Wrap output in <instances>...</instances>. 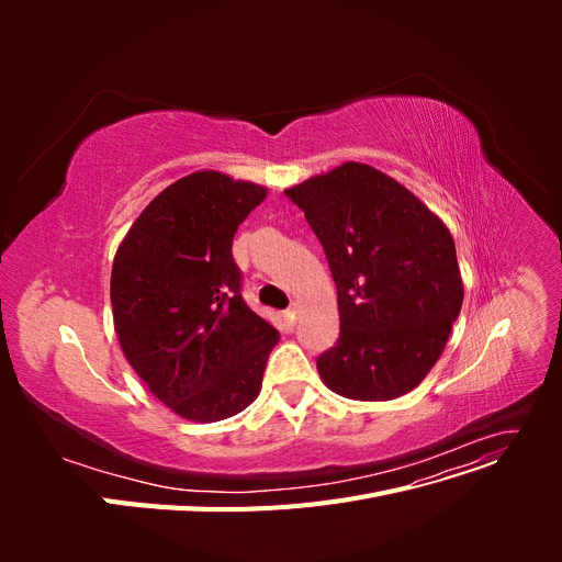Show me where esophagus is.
<instances>
[{
    "label": "esophagus",
    "mask_w": 562,
    "mask_h": 562,
    "mask_svg": "<svg viewBox=\"0 0 562 562\" xmlns=\"http://www.w3.org/2000/svg\"><path fill=\"white\" fill-rule=\"evenodd\" d=\"M297 314H300V304L297 302H293L291 304V307H288V312L283 314V318H285V323H288V326H295V321H297Z\"/></svg>",
    "instance_id": "34e87169"
}]
</instances>
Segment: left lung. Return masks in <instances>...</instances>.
Here are the masks:
<instances>
[{
    "label": "left lung",
    "instance_id": "obj_1",
    "mask_svg": "<svg viewBox=\"0 0 562 562\" xmlns=\"http://www.w3.org/2000/svg\"><path fill=\"white\" fill-rule=\"evenodd\" d=\"M326 250L339 337L318 375L351 401L413 391L443 353L464 283L452 234L407 187L368 164L288 187Z\"/></svg>",
    "mask_w": 562,
    "mask_h": 562
}]
</instances>
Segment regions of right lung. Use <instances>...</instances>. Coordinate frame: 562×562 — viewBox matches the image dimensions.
Listing matches in <instances>:
<instances>
[{"label": "right lung", "instance_id": "1", "mask_svg": "<svg viewBox=\"0 0 562 562\" xmlns=\"http://www.w3.org/2000/svg\"><path fill=\"white\" fill-rule=\"evenodd\" d=\"M267 187L196 171L147 203L112 262L114 333L145 386L209 424L258 398L279 330L241 297L232 239Z\"/></svg>", "mask_w": 562, "mask_h": 562}]
</instances>
